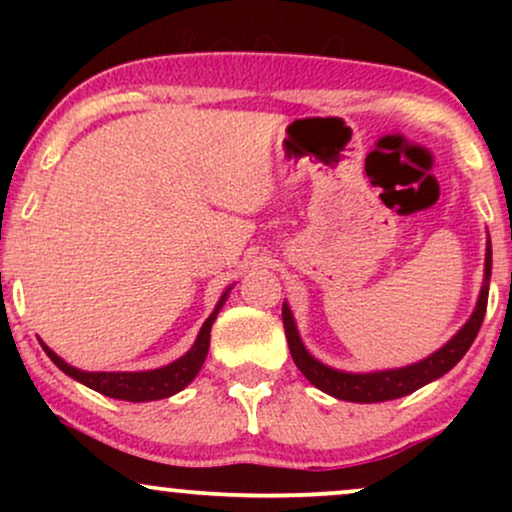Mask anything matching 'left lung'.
<instances>
[{
  "mask_svg": "<svg viewBox=\"0 0 512 512\" xmlns=\"http://www.w3.org/2000/svg\"><path fill=\"white\" fill-rule=\"evenodd\" d=\"M489 279H491V240L486 243L484 286H481L477 310H474V315L469 317L467 325H464L462 330L443 346V349L436 351L433 356L424 358V361L414 363V366H407V368H397V370H378V373H342V370L327 368L322 366L320 361H315V358L305 351L301 337H298L296 322H293L289 305H284L281 317H284V330H286V339H289L293 363H296L298 370H301L317 390L327 392V395L337 399H346V402L370 404V402H387V399L409 395V392L419 390V387H424L426 383H431V380H436L440 375L448 373V370L455 366L464 354H467V349L472 346L474 339H477L481 322H484L486 303H489Z\"/></svg>",
  "mask_w": 512,
  "mask_h": 512,
  "instance_id": "obj_1",
  "label": "left lung"
}]
</instances>
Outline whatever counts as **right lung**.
Returning a JSON list of instances; mask_svg holds the SVG:
<instances>
[{
	"mask_svg": "<svg viewBox=\"0 0 512 512\" xmlns=\"http://www.w3.org/2000/svg\"><path fill=\"white\" fill-rule=\"evenodd\" d=\"M228 291L223 293L216 310L207 317V322L202 325V330L197 334V342L187 351L185 356L173 361L170 366L156 368V370H144V373H86V370H79L69 363H64L55 351L48 349L43 344L45 354L52 358L57 368L64 370L67 375H72L74 380H79L81 385L91 387V390L101 392L105 397L125 399V402H151V399H166L175 392H180L182 387H187L195 380V375L202 368L204 358H207L209 351V337H211V325H214L216 313L226 301Z\"/></svg>",
	"mask_w": 512,
	"mask_h": 512,
	"instance_id": "add662e5",
	"label": "right lung"
}]
</instances>
